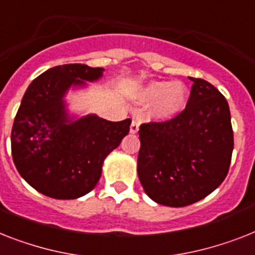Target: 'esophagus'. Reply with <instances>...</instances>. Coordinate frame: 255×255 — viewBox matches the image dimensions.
<instances>
[{
	"label": "esophagus",
	"instance_id": "34e87169",
	"mask_svg": "<svg viewBox=\"0 0 255 255\" xmlns=\"http://www.w3.org/2000/svg\"><path fill=\"white\" fill-rule=\"evenodd\" d=\"M131 133H136L138 131V119L137 118H132V123L131 128H129Z\"/></svg>",
	"mask_w": 255,
	"mask_h": 255
}]
</instances>
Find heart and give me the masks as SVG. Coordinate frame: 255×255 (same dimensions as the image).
Segmentation results:
<instances>
[{
	"label": "heart",
	"mask_w": 255,
	"mask_h": 255,
	"mask_svg": "<svg viewBox=\"0 0 255 255\" xmlns=\"http://www.w3.org/2000/svg\"><path fill=\"white\" fill-rule=\"evenodd\" d=\"M187 88L179 81H153L140 92V101H154L152 117L158 121H170L179 115L187 105Z\"/></svg>",
	"instance_id": "obj_1"
}]
</instances>
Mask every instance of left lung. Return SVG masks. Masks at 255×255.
<instances>
[{
    "mask_svg": "<svg viewBox=\"0 0 255 255\" xmlns=\"http://www.w3.org/2000/svg\"><path fill=\"white\" fill-rule=\"evenodd\" d=\"M192 81L179 115L140 126L137 174L146 195L158 204L185 207L221 185L233 152L227 99L202 78Z\"/></svg>",
    "mask_w": 255,
    "mask_h": 255,
    "instance_id": "obj_1",
    "label": "left lung"
}]
</instances>
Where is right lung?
Returning a JSON list of instances; mask_svg holds the SVG:
<instances>
[{
  "mask_svg": "<svg viewBox=\"0 0 255 255\" xmlns=\"http://www.w3.org/2000/svg\"><path fill=\"white\" fill-rule=\"evenodd\" d=\"M102 73V68L85 64L59 65L35 78L24 93L11 129V154L19 174L43 195L76 199L92 191L107 154L129 132L131 119H68L63 101L68 89Z\"/></svg>",
  "mask_w": 255,
  "mask_h": 255,
  "instance_id": "1",
  "label": "right lung"
}]
</instances>
